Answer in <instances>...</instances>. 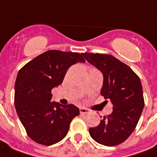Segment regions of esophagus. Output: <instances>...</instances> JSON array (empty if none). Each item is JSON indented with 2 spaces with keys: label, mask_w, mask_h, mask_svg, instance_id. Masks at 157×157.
Returning <instances> with one entry per match:
<instances>
[{
  "label": "esophagus",
  "mask_w": 157,
  "mask_h": 157,
  "mask_svg": "<svg viewBox=\"0 0 157 157\" xmlns=\"http://www.w3.org/2000/svg\"><path fill=\"white\" fill-rule=\"evenodd\" d=\"M90 109H86V108H81L80 109V113H81V114H87L90 113Z\"/></svg>",
  "instance_id": "1"
}]
</instances>
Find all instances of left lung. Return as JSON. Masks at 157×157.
<instances>
[{"mask_svg":"<svg viewBox=\"0 0 157 157\" xmlns=\"http://www.w3.org/2000/svg\"><path fill=\"white\" fill-rule=\"evenodd\" d=\"M82 56L101 72V94L113 104L111 114L104 116L98 126L90 127V136L108 147L120 144L134 132L144 106L140 79L113 56L98 53H82Z\"/></svg>","mask_w":157,"mask_h":157,"instance_id":"obj_1","label":"left lung"}]
</instances>
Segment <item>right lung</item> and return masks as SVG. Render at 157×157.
Wrapping results in <instances>:
<instances>
[{"label": "right lung", "mask_w": 157, "mask_h": 157, "mask_svg": "<svg viewBox=\"0 0 157 157\" xmlns=\"http://www.w3.org/2000/svg\"><path fill=\"white\" fill-rule=\"evenodd\" d=\"M85 63L79 53L51 50L21 67L14 86V104L28 136L49 146L67 136L70 123L80 110L76 105L51 101L52 90L63 82L68 67Z\"/></svg>", "instance_id": "right-lung-1"}]
</instances>
